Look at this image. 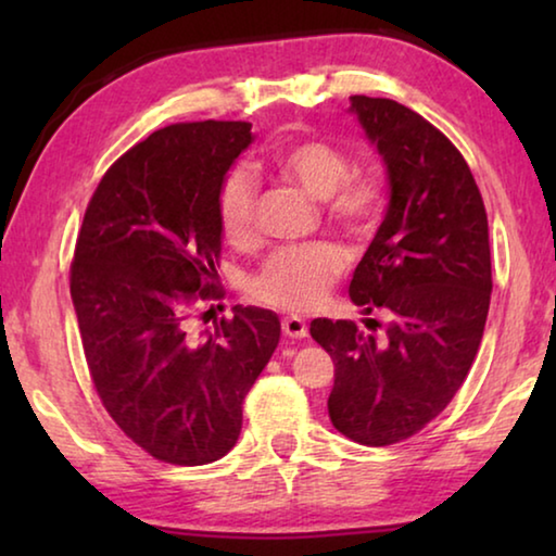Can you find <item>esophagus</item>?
Instances as JSON below:
<instances>
[{
    "label": "esophagus",
    "mask_w": 556,
    "mask_h": 556,
    "mask_svg": "<svg viewBox=\"0 0 556 556\" xmlns=\"http://www.w3.org/2000/svg\"><path fill=\"white\" fill-rule=\"evenodd\" d=\"M281 331H285V336H289V338H306L308 336V326H306L304 318L287 316L285 321H281Z\"/></svg>",
    "instance_id": "34e87169"
}]
</instances>
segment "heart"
Returning <instances> with one entry per match:
<instances>
[{
    "mask_svg": "<svg viewBox=\"0 0 556 556\" xmlns=\"http://www.w3.org/2000/svg\"><path fill=\"white\" fill-rule=\"evenodd\" d=\"M277 174L326 201L328 220L353 235L372 228L382 208V188L370 176L351 174V159L324 139H301L271 156ZM257 176L238 166L218 191V223L230 242H248L255 232ZM348 267L345 252L331 242L285 248L271 255L250 281V294L285 312H312Z\"/></svg>",
    "mask_w": 556,
    "mask_h": 556,
    "instance_id": "1",
    "label": "heart"
}]
</instances>
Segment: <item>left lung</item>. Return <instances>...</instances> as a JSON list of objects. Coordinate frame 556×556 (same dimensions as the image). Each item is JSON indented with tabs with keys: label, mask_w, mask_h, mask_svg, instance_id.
Here are the masks:
<instances>
[{
	"label": "left lung",
	"mask_w": 556,
	"mask_h": 556,
	"mask_svg": "<svg viewBox=\"0 0 556 556\" xmlns=\"http://www.w3.org/2000/svg\"><path fill=\"white\" fill-rule=\"evenodd\" d=\"M351 112L390 184L351 301L390 321L382 336L331 318H314L308 331L336 365L333 427L357 444L388 446L417 434L464 384L491 306V244L476 178L434 125L388 98L353 96Z\"/></svg>",
	"instance_id": "8db88e82"
}]
</instances>
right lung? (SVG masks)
<instances>
[{"label":"right lung","instance_id":"obj_1","mask_svg":"<svg viewBox=\"0 0 556 556\" xmlns=\"http://www.w3.org/2000/svg\"><path fill=\"white\" fill-rule=\"evenodd\" d=\"M250 122H186L149 135L102 176L71 265L88 370L115 425L174 466L223 458L242 402L279 343V316L235 306L215 331H188L191 306L218 299V191Z\"/></svg>","mask_w":556,"mask_h":556}]
</instances>
